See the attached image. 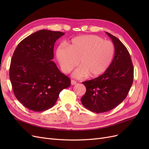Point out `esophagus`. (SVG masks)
Masks as SVG:
<instances>
[{
    "mask_svg": "<svg viewBox=\"0 0 149 149\" xmlns=\"http://www.w3.org/2000/svg\"><path fill=\"white\" fill-rule=\"evenodd\" d=\"M76 83H77V82H76V81H74V80H73V79H71V84L72 85H74V84H76Z\"/></svg>",
    "mask_w": 149,
    "mask_h": 149,
    "instance_id": "esophagus-1",
    "label": "esophagus"
}]
</instances>
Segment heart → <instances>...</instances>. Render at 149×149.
<instances>
[{
    "instance_id": "obj_1",
    "label": "heart",
    "mask_w": 149,
    "mask_h": 149,
    "mask_svg": "<svg viewBox=\"0 0 149 149\" xmlns=\"http://www.w3.org/2000/svg\"><path fill=\"white\" fill-rule=\"evenodd\" d=\"M114 53V45L109 40H103L97 35H84L71 39L67 47H58L56 57L65 73H69L79 63L81 66L74 72V77L88 75L94 78L107 70Z\"/></svg>"
}]
</instances>
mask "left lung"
<instances>
[{
	"label": "left lung",
	"instance_id": "8db88e82",
	"mask_svg": "<svg viewBox=\"0 0 149 149\" xmlns=\"http://www.w3.org/2000/svg\"><path fill=\"white\" fill-rule=\"evenodd\" d=\"M106 33L114 43V59L102 74L83 82L86 91L81 99L86 108L96 113L111 111L123 102L134 80L133 65L127 49L118 38Z\"/></svg>",
	"mask_w": 149,
	"mask_h": 149
}]
</instances>
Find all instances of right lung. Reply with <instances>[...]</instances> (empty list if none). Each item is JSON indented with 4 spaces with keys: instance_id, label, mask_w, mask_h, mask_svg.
Here are the masks:
<instances>
[{
    "instance_id": "right-lung-1",
    "label": "right lung",
    "mask_w": 149,
    "mask_h": 149,
    "mask_svg": "<svg viewBox=\"0 0 149 149\" xmlns=\"http://www.w3.org/2000/svg\"><path fill=\"white\" fill-rule=\"evenodd\" d=\"M61 31L41 30L18 45L11 60L9 76L13 93L24 106L35 112L52 107L71 81L53 59L54 45Z\"/></svg>"
}]
</instances>
